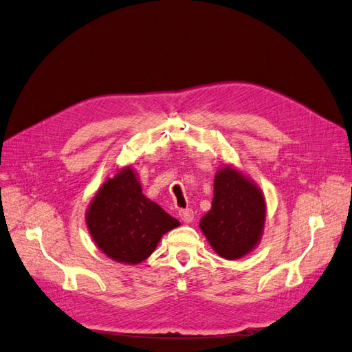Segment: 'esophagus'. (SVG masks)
Instances as JSON below:
<instances>
[{
	"label": "esophagus",
	"instance_id": "34e87169",
	"mask_svg": "<svg viewBox=\"0 0 352 352\" xmlns=\"http://www.w3.org/2000/svg\"><path fill=\"white\" fill-rule=\"evenodd\" d=\"M179 217L180 220H182L184 223H190L194 220V211L190 208H186V210H180L179 211Z\"/></svg>",
	"mask_w": 352,
	"mask_h": 352
}]
</instances>
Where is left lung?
Wrapping results in <instances>:
<instances>
[{
    "label": "left lung",
    "mask_w": 352,
    "mask_h": 352,
    "mask_svg": "<svg viewBox=\"0 0 352 352\" xmlns=\"http://www.w3.org/2000/svg\"><path fill=\"white\" fill-rule=\"evenodd\" d=\"M265 211L261 189L241 170L225 164L214 176V197L199 229L220 257L238 260L260 243Z\"/></svg>",
    "instance_id": "left-lung-1"
}]
</instances>
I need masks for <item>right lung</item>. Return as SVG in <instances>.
<instances>
[{"label":"right lung","instance_id":"right-lung-1","mask_svg":"<svg viewBox=\"0 0 352 352\" xmlns=\"http://www.w3.org/2000/svg\"><path fill=\"white\" fill-rule=\"evenodd\" d=\"M85 221L95 245L111 260L140 264L164 233L180 226L157 202L142 194L132 166L117 170L94 195Z\"/></svg>","mask_w":352,"mask_h":352}]
</instances>
